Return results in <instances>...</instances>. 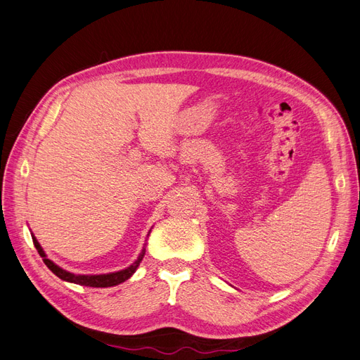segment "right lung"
Instances as JSON below:
<instances>
[{
  "mask_svg": "<svg viewBox=\"0 0 360 360\" xmlns=\"http://www.w3.org/2000/svg\"><path fill=\"white\" fill-rule=\"evenodd\" d=\"M149 233H150V231H149ZM149 233H148V237H149ZM32 238H33V243H34V248L37 249L39 255L42 256L45 265L57 277H60L61 281L77 283V285H83V286H91V288H107V286H115V285H119L122 282L128 281L129 277L136 273V270L139 269V265L143 259V256H145V253H146V244H145V245H143L140 255L137 256V259L132 262L129 266H127V269L119 270V271L105 273V274H75V273H70L65 269H61V266H58L56 262L48 259L46 253L42 249V245L39 244V241L36 240L33 233H32Z\"/></svg>",
  "mask_w": 360,
  "mask_h": 360,
  "instance_id": "right-lung-1",
  "label": "right lung"
}]
</instances>
